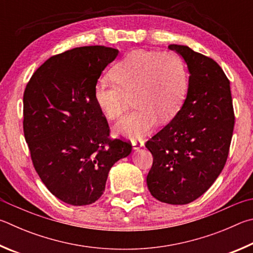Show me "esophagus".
I'll use <instances>...</instances> for the list:
<instances>
[{"label": "esophagus", "mask_w": 253, "mask_h": 253, "mask_svg": "<svg viewBox=\"0 0 253 253\" xmlns=\"http://www.w3.org/2000/svg\"><path fill=\"white\" fill-rule=\"evenodd\" d=\"M132 145H133L134 150H139L140 148L143 147L144 142L142 140H133V141H132Z\"/></svg>", "instance_id": "1"}]
</instances>
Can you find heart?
Masks as SVG:
<instances>
[{"mask_svg": "<svg viewBox=\"0 0 253 253\" xmlns=\"http://www.w3.org/2000/svg\"><path fill=\"white\" fill-rule=\"evenodd\" d=\"M114 81L101 79L94 85V100L108 119L121 117L131 96L136 110L115 124L114 131L129 139H141L158 122L178 113L188 88L182 57L173 52L136 50L112 69Z\"/></svg>", "mask_w": 253, "mask_h": 253, "instance_id": "obj_1", "label": "heart"}]
</instances>
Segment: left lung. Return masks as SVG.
<instances>
[{"label":"left lung","mask_w":253,"mask_h":253,"mask_svg":"<svg viewBox=\"0 0 253 253\" xmlns=\"http://www.w3.org/2000/svg\"><path fill=\"white\" fill-rule=\"evenodd\" d=\"M188 65L187 99L173 120L147 141L153 163L149 191L169 205L201 197L223 170L231 144L234 112L230 81L209 56L171 44Z\"/></svg>","instance_id":"8db88e82"}]
</instances>
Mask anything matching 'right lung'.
I'll return each mask as SVG.
<instances>
[{
	"mask_svg": "<svg viewBox=\"0 0 253 253\" xmlns=\"http://www.w3.org/2000/svg\"><path fill=\"white\" fill-rule=\"evenodd\" d=\"M117 48L75 47L35 71L23 95V131L33 166L53 196L87 206L104 192L109 171L129 156L130 141L110 139L94 85Z\"/></svg>",
	"mask_w": 253,
	"mask_h": 253,
	"instance_id": "obj_1",
	"label": "right lung"
}]
</instances>
